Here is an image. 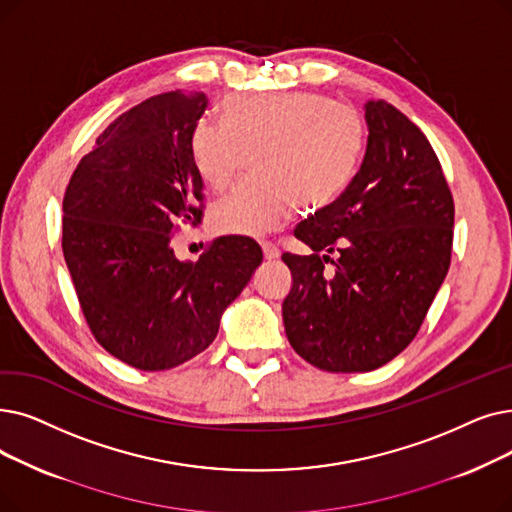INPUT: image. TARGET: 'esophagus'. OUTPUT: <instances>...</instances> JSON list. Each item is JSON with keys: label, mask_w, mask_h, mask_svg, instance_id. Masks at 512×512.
<instances>
[{"label": "esophagus", "mask_w": 512, "mask_h": 512, "mask_svg": "<svg viewBox=\"0 0 512 512\" xmlns=\"http://www.w3.org/2000/svg\"><path fill=\"white\" fill-rule=\"evenodd\" d=\"M261 249H263V257L265 259H278L280 257V249L272 240H263L261 242Z\"/></svg>", "instance_id": "esophagus-1"}]
</instances>
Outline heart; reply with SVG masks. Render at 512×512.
<instances>
[{"mask_svg": "<svg viewBox=\"0 0 512 512\" xmlns=\"http://www.w3.org/2000/svg\"><path fill=\"white\" fill-rule=\"evenodd\" d=\"M219 117H201L190 131L198 177L224 192L247 159L253 173L211 209L219 234L257 236L278 228L293 207L311 211L335 201L364 150L358 110L316 92L230 94Z\"/></svg>", "mask_w": 512, "mask_h": 512, "instance_id": "1", "label": "heart"}]
</instances>
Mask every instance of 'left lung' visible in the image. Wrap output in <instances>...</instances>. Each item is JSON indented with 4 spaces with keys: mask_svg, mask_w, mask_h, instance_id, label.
Instances as JSON below:
<instances>
[{
    "mask_svg": "<svg viewBox=\"0 0 512 512\" xmlns=\"http://www.w3.org/2000/svg\"><path fill=\"white\" fill-rule=\"evenodd\" d=\"M366 121L360 171L295 228L314 253L282 255L293 274L286 337L326 372H368L402 353L452 259L454 198L427 136L385 100L366 104Z\"/></svg>",
    "mask_w": 512,
    "mask_h": 512,
    "instance_id": "1",
    "label": "left lung"
}]
</instances>
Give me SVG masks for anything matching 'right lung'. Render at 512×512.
Returning <instances> with one entry per match:
<instances>
[{
    "mask_svg": "<svg viewBox=\"0 0 512 512\" xmlns=\"http://www.w3.org/2000/svg\"><path fill=\"white\" fill-rule=\"evenodd\" d=\"M209 100L152 96L110 123L73 171L62 253L94 339L138 370H169L205 351L219 318L263 259L247 236H219L198 261L175 257L182 226L203 221L190 131Z\"/></svg>",
    "mask_w": 512,
    "mask_h": 512,
    "instance_id": "add662e5",
    "label": "right lung"
}]
</instances>
